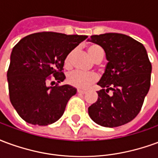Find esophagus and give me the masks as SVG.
<instances>
[{"label": "esophagus", "mask_w": 158, "mask_h": 158, "mask_svg": "<svg viewBox=\"0 0 158 158\" xmlns=\"http://www.w3.org/2000/svg\"><path fill=\"white\" fill-rule=\"evenodd\" d=\"M77 91H78V93H79V94H83V95L86 93V90H83V89H78Z\"/></svg>", "instance_id": "34e87169"}]
</instances>
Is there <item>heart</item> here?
Instances as JSON below:
<instances>
[{
  "label": "heart",
  "mask_w": 158,
  "mask_h": 158,
  "mask_svg": "<svg viewBox=\"0 0 158 158\" xmlns=\"http://www.w3.org/2000/svg\"><path fill=\"white\" fill-rule=\"evenodd\" d=\"M89 56L96 62H100L104 57V52L102 48L98 45H91L87 48ZM73 54V51L69 53L65 58V67L69 69L72 63L71 59ZM98 80V75L95 73H83L80 71H73L68 75V82L69 85L80 88L86 89L90 85L96 83Z\"/></svg>",
  "instance_id": "1"
}]
</instances>
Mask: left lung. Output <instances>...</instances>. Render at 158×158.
I'll return each instance as SVG.
<instances>
[{
  "label": "left lung",
  "mask_w": 158,
  "mask_h": 158,
  "mask_svg": "<svg viewBox=\"0 0 158 158\" xmlns=\"http://www.w3.org/2000/svg\"><path fill=\"white\" fill-rule=\"evenodd\" d=\"M88 40L102 46L108 61L97 83L102 88L98 99L88 108L89 117L103 127L123 125L138 115L149 91L152 64L146 48L118 33L92 35Z\"/></svg>",
  "instance_id": "obj_1"
}]
</instances>
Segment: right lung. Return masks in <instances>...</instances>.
<instances>
[{
  "label": "right lung",
  "instance_id": "obj_1",
  "mask_svg": "<svg viewBox=\"0 0 158 158\" xmlns=\"http://www.w3.org/2000/svg\"><path fill=\"white\" fill-rule=\"evenodd\" d=\"M87 35L41 32L26 36L13 47L7 70L11 103L24 121L45 126L56 122L77 89L58 85L65 79L62 73L67 56ZM55 86L47 85L50 78ZM52 83L55 84V81Z\"/></svg>",
  "mask_w": 158,
  "mask_h": 158
}]
</instances>
